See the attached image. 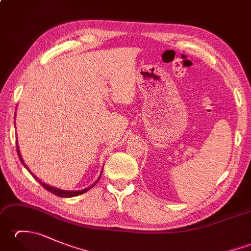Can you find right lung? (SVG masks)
<instances>
[{
    "instance_id": "obj_1",
    "label": "right lung",
    "mask_w": 251,
    "mask_h": 251,
    "mask_svg": "<svg viewBox=\"0 0 251 251\" xmlns=\"http://www.w3.org/2000/svg\"><path fill=\"white\" fill-rule=\"evenodd\" d=\"M17 153H18V156H19V158H20V161H21V163L24 164V166L29 170V168L25 166V163H24V161H23V158H21V155H20V152H19V148H18V143H17ZM30 172V170H29ZM30 174H31V172H30ZM32 175V174H31ZM33 176V178L35 179V180H37V182H39L42 186H43V188L45 189V190H47L49 192H50V193H52V194H55V195H57V196H60V197H73V196H77V195H81V194H84L85 192H87L88 190H90L93 188V186H95V184L98 182L99 181V178H98V180L96 181V182L94 183V184H92L89 186V188H87V189H85V190H82V191H63V190H60V189H57V188H54V186H50V185H49V184H45L44 182H42V181L40 180V179H37L34 175H32ZM101 176V175H100Z\"/></svg>"
}]
</instances>
